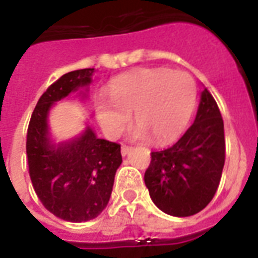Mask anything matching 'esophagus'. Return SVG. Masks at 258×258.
Masks as SVG:
<instances>
[{"mask_svg":"<svg viewBox=\"0 0 258 258\" xmlns=\"http://www.w3.org/2000/svg\"><path fill=\"white\" fill-rule=\"evenodd\" d=\"M130 151H131V148L128 145H121V155L123 156H127Z\"/></svg>","mask_w":258,"mask_h":258,"instance_id":"esophagus-1","label":"esophagus"}]
</instances>
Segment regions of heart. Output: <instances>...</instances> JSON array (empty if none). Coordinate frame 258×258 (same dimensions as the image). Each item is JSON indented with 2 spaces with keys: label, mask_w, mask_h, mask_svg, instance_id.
<instances>
[{
  "label": "heart",
  "mask_w": 258,
  "mask_h": 258,
  "mask_svg": "<svg viewBox=\"0 0 258 258\" xmlns=\"http://www.w3.org/2000/svg\"><path fill=\"white\" fill-rule=\"evenodd\" d=\"M109 98L98 99L96 118L110 138H117L133 113L134 138L155 144L175 140L189 123L198 99L194 77L184 70L141 69L112 81Z\"/></svg>",
  "instance_id": "obj_1"
}]
</instances>
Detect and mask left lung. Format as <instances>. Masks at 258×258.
<instances>
[{"label":"left lung","instance_id":"left-lung-1","mask_svg":"<svg viewBox=\"0 0 258 258\" xmlns=\"http://www.w3.org/2000/svg\"><path fill=\"white\" fill-rule=\"evenodd\" d=\"M145 185L153 203L174 217L194 216L214 198L225 163L221 113L203 90L194 124L173 146L152 152Z\"/></svg>","mask_w":258,"mask_h":258}]
</instances>
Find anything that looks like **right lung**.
<instances>
[{"label":"right lung","mask_w":258,"mask_h":258,"mask_svg":"<svg viewBox=\"0 0 258 258\" xmlns=\"http://www.w3.org/2000/svg\"><path fill=\"white\" fill-rule=\"evenodd\" d=\"M92 73L94 69L74 70L55 81L37 102L27 128L26 153L33 188L48 211L70 222L88 221L101 214L123 162L120 145L96 138L91 127L59 145L49 138L51 106L90 84Z\"/></svg>","instance_id":"1"}]
</instances>
